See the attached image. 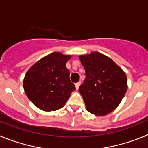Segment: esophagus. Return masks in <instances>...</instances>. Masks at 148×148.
Listing matches in <instances>:
<instances>
[{"instance_id":"34e87169","label":"esophagus","mask_w":148,"mask_h":148,"mask_svg":"<svg viewBox=\"0 0 148 148\" xmlns=\"http://www.w3.org/2000/svg\"><path fill=\"white\" fill-rule=\"evenodd\" d=\"M80 85H81V82H77V83L75 84V88H76L77 90H78V88H79V87H80Z\"/></svg>"}]
</instances>
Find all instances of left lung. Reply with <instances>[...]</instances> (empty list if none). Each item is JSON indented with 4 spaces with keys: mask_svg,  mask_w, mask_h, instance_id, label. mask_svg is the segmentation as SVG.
<instances>
[{
    "mask_svg": "<svg viewBox=\"0 0 148 148\" xmlns=\"http://www.w3.org/2000/svg\"><path fill=\"white\" fill-rule=\"evenodd\" d=\"M86 78L79 87L86 109L97 116L114 110L127 89L126 74L108 56L93 52L79 57Z\"/></svg>",
    "mask_w": 148,
    "mask_h": 148,
    "instance_id": "8db88e82",
    "label": "left lung"
}]
</instances>
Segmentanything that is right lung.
I'll return each mask as SVG.
<instances>
[{
    "label": "right lung",
    "instance_id": "obj_1",
    "mask_svg": "<svg viewBox=\"0 0 148 148\" xmlns=\"http://www.w3.org/2000/svg\"><path fill=\"white\" fill-rule=\"evenodd\" d=\"M70 57L61 53H51L35 63L26 73L23 89L37 108L44 111L57 110L64 107L75 90L66 67Z\"/></svg>",
    "mask_w": 148,
    "mask_h": 148
}]
</instances>
